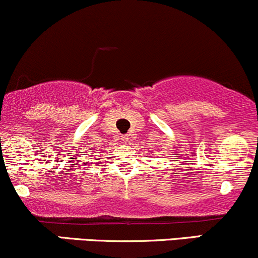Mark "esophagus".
Instances as JSON below:
<instances>
[{"label": "esophagus", "instance_id": "1", "mask_svg": "<svg viewBox=\"0 0 258 258\" xmlns=\"http://www.w3.org/2000/svg\"><path fill=\"white\" fill-rule=\"evenodd\" d=\"M128 136H127V135H122V136H121V141H122L123 142V143H126V142H128Z\"/></svg>", "mask_w": 258, "mask_h": 258}]
</instances>
